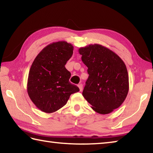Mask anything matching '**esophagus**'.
Instances as JSON below:
<instances>
[{"instance_id": "obj_1", "label": "esophagus", "mask_w": 153, "mask_h": 153, "mask_svg": "<svg viewBox=\"0 0 153 153\" xmlns=\"http://www.w3.org/2000/svg\"><path fill=\"white\" fill-rule=\"evenodd\" d=\"M77 86L79 87L80 91H82V89H83V85H82V84H79L78 85H77Z\"/></svg>"}]
</instances>
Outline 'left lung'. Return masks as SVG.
Masks as SVG:
<instances>
[{"mask_svg":"<svg viewBox=\"0 0 153 153\" xmlns=\"http://www.w3.org/2000/svg\"><path fill=\"white\" fill-rule=\"evenodd\" d=\"M78 51L89 74L83 97L98 113H111L120 107L128 93L125 63L117 54L97 44L80 48Z\"/></svg>","mask_w":153,"mask_h":153,"instance_id":"8db88e82","label":"left lung"}]
</instances>
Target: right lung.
<instances>
[{"mask_svg": "<svg viewBox=\"0 0 153 153\" xmlns=\"http://www.w3.org/2000/svg\"><path fill=\"white\" fill-rule=\"evenodd\" d=\"M74 46L65 41L53 42L35 58L28 75V95L43 112H55L66 105L79 88L69 81L71 73L65 68L73 55Z\"/></svg>", "mask_w": 153, "mask_h": 153, "instance_id": "obj_1", "label": "right lung"}]
</instances>
